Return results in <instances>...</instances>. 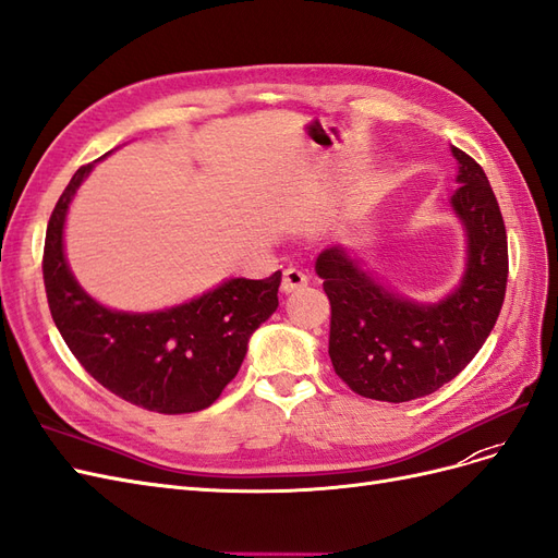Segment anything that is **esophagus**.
<instances>
[{"label":"esophagus","instance_id":"1","mask_svg":"<svg viewBox=\"0 0 558 558\" xmlns=\"http://www.w3.org/2000/svg\"><path fill=\"white\" fill-rule=\"evenodd\" d=\"M307 281H310V277H307L305 272H302V269H298V267H289V269H283L281 289H283L286 293H291V291L302 289V286H307Z\"/></svg>","mask_w":558,"mask_h":558}]
</instances>
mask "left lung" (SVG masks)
<instances>
[{
  "instance_id": "obj_1",
  "label": "left lung",
  "mask_w": 558,
  "mask_h": 558,
  "mask_svg": "<svg viewBox=\"0 0 558 558\" xmlns=\"http://www.w3.org/2000/svg\"><path fill=\"white\" fill-rule=\"evenodd\" d=\"M451 154L461 183L451 207L468 234V265L445 300L418 305L391 293L342 246L316 258L330 300L332 367L363 398L408 402L437 391L475 359L500 314L508 286L502 214L482 167L461 148Z\"/></svg>"
}]
</instances>
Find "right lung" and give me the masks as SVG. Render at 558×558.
<instances>
[{"mask_svg":"<svg viewBox=\"0 0 558 558\" xmlns=\"http://www.w3.org/2000/svg\"><path fill=\"white\" fill-rule=\"evenodd\" d=\"M90 170L93 162L78 167L46 228L41 267L50 316L83 369L113 396L158 414L205 410L238 375L253 330L279 307L281 272L230 279L154 314L102 307L76 283L62 246L66 209Z\"/></svg>","mask_w":558,"mask_h":558,"instance_id":"1","label":"right lung"}]
</instances>
